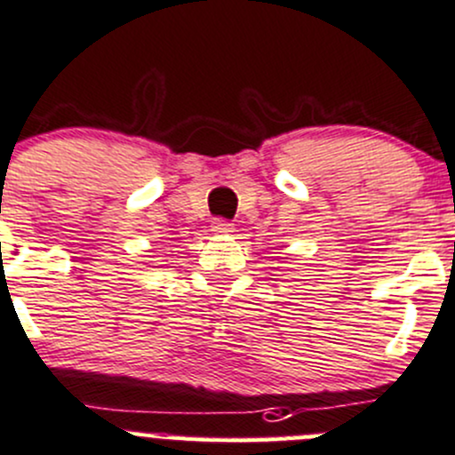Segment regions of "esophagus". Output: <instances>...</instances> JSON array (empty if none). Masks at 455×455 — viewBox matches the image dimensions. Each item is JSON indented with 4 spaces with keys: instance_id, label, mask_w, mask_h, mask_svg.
Wrapping results in <instances>:
<instances>
[{
    "instance_id": "esophagus-1",
    "label": "esophagus",
    "mask_w": 455,
    "mask_h": 455,
    "mask_svg": "<svg viewBox=\"0 0 455 455\" xmlns=\"http://www.w3.org/2000/svg\"><path fill=\"white\" fill-rule=\"evenodd\" d=\"M211 231L218 233V235H228V233H233V224L227 222V220H215Z\"/></svg>"
}]
</instances>
